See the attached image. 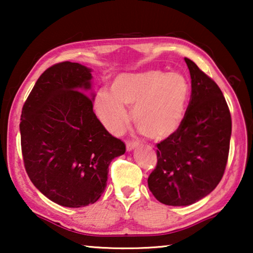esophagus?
Wrapping results in <instances>:
<instances>
[{
    "label": "esophagus",
    "mask_w": 253,
    "mask_h": 253,
    "mask_svg": "<svg viewBox=\"0 0 253 253\" xmlns=\"http://www.w3.org/2000/svg\"><path fill=\"white\" fill-rule=\"evenodd\" d=\"M138 146V143L136 141H127L126 143V151H132Z\"/></svg>",
    "instance_id": "obj_1"
}]
</instances>
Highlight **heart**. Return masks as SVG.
<instances>
[{
	"instance_id": "heart-1",
	"label": "heart",
	"mask_w": 253,
	"mask_h": 253,
	"mask_svg": "<svg viewBox=\"0 0 253 253\" xmlns=\"http://www.w3.org/2000/svg\"><path fill=\"white\" fill-rule=\"evenodd\" d=\"M110 91L99 89L94 110L106 129L119 134L126 129L132 107L134 126L147 138L162 140L178 130L190 98V84L179 72L146 70L116 76Z\"/></svg>"
}]
</instances>
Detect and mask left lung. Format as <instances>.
I'll return each instance as SVG.
<instances>
[{
  "label": "left lung",
  "instance_id": "1",
  "mask_svg": "<svg viewBox=\"0 0 253 253\" xmlns=\"http://www.w3.org/2000/svg\"><path fill=\"white\" fill-rule=\"evenodd\" d=\"M191 98L178 130L158 146L148 189L159 202L188 206L210 195L222 178L231 136V117L216 83L184 58Z\"/></svg>",
  "mask_w": 253,
  "mask_h": 253
}]
</instances>
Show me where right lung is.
<instances>
[{"mask_svg": "<svg viewBox=\"0 0 253 253\" xmlns=\"http://www.w3.org/2000/svg\"><path fill=\"white\" fill-rule=\"evenodd\" d=\"M91 69L62 62L38 79L23 106L20 143L31 182L64 207L94 204L105 191L113 159L126 153L93 112Z\"/></svg>", "mask_w": 253, "mask_h": 253, "instance_id": "add662e5", "label": "right lung"}]
</instances>
